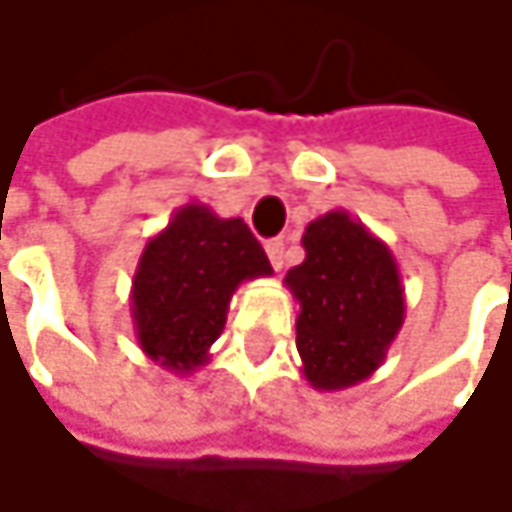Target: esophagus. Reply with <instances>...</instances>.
Returning a JSON list of instances; mask_svg holds the SVG:
<instances>
[{"label":"esophagus","mask_w":512,"mask_h":512,"mask_svg":"<svg viewBox=\"0 0 512 512\" xmlns=\"http://www.w3.org/2000/svg\"><path fill=\"white\" fill-rule=\"evenodd\" d=\"M266 255H269L275 269H281L284 266V240H269L266 243Z\"/></svg>","instance_id":"obj_1"}]
</instances>
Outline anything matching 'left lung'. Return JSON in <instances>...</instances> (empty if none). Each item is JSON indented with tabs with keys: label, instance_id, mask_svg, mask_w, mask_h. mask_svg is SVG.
<instances>
[{
	"label": "left lung",
	"instance_id": "1",
	"mask_svg": "<svg viewBox=\"0 0 512 512\" xmlns=\"http://www.w3.org/2000/svg\"><path fill=\"white\" fill-rule=\"evenodd\" d=\"M302 249L305 260L284 275L299 305L302 373L317 391H344L373 376L403 329V278L391 249L347 210L314 219Z\"/></svg>",
	"mask_w": 512,
	"mask_h": 512
}]
</instances>
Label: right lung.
Returning <instances> with one entry per match:
<instances>
[{
	"label": "right lung",
	"instance_id": "1",
	"mask_svg": "<svg viewBox=\"0 0 512 512\" xmlns=\"http://www.w3.org/2000/svg\"><path fill=\"white\" fill-rule=\"evenodd\" d=\"M272 275L243 219L183 204L139 257L130 311L142 353L180 376L204 367L243 281Z\"/></svg>",
	"mask_w": 512,
	"mask_h": 512
}]
</instances>
